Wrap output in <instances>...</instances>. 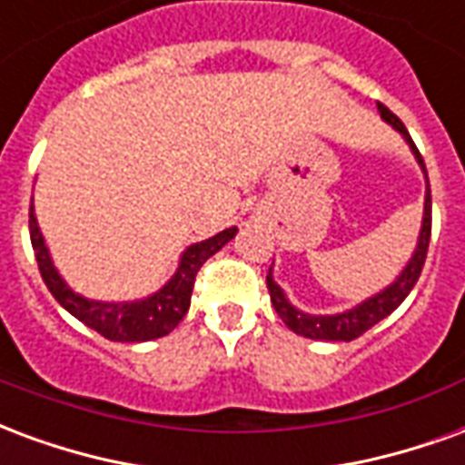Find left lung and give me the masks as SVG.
I'll return each mask as SVG.
<instances>
[{
    "label": "left lung",
    "instance_id": "1",
    "mask_svg": "<svg viewBox=\"0 0 465 465\" xmlns=\"http://www.w3.org/2000/svg\"><path fill=\"white\" fill-rule=\"evenodd\" d=\"M379 112L381 116H383V119L396 129V132L403 134V139L411 143V149H413L416 159H419L420 169H426V166H423V156H420L419 149H416V143H413V139H411L409 132H406L403 122L391 112L389 106L379 104ZM429 242H430V186L426 189L423 226H420L416 253H413V259L409 262V266L403 269V273H401L396 282L391 283L386 292L376 293L373 299L359 303V306H356V309H351V312L336 313V316H309V313L296 312L292 303L286 302V296H283L282 289L273 283L272 269H269V273H266V286H269V296H272L273 309H276V313L282 316V322L286 323L293 333H299V336L316 339V341H353V339H359L361 333L369 331L371 326H376L381 319H386L391 312H396V309L401 306V302L409 296L411 289H413L416 282H419L423 263H426Z\"/></svg>",
    "mask_w": 465,
    "mask_h": 465
}]
</instances>
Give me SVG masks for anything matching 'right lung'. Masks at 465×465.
I'll use <instances>...</instances> for the list:
<instances>
[{"instance_id":"add662e5","label":"right lung","mask_w":465,"mask_h":465,"mask_svg":"<svg viewBox=\"0 0 465 465\" xmlns=\"http://www.w3.org/2000/svg\"><path fill=\"white\" fill-rule=\"evenodd\" d=\"M233 233H236V229L232 226V229L216 233L206 242L189 246L183 252L182 263L172 276V282L166 283L162 292L149 296V299L134 303H102L89 302V299L74 293L62 282V276L52 266L42 232L36 226L35 212L29 206V236H32V249H35L36 263H39V272H42L46 289L52 292V296L64 306L66 312L76 316L82 323H86L89 329L102 333L109 341L122 343L152 341V339H159V336H166L169 331H173L189 312L193 282H196L199 269H202L206 259H212L213 253L222 249L223 243L232 242Z\"/></svg>"}]
</instances>
